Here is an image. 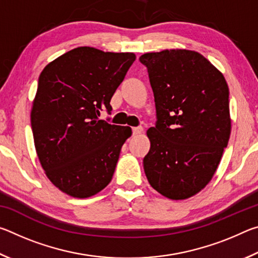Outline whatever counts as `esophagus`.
I'll return each instance as SVG.
<instances>
[{
	"label": "esophagus",
	"instance_id": "1",
	"mask_svg": "<svg viewBox=\"0 0 258 258\" xmlns=\"http://www.w3.org/2000/svg\"><path fill=\"white\" fill-rule=\"evenodd\" d=\"M133 134H141L143 132V127L142 126H138V127H133Z\"/></svg>",
	"mask_w": 258,
	"mask_h": 258
}]
</instances>
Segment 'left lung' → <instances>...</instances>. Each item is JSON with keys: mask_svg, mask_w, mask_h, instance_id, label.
Wrapping results in <instances>:
<instances>
[{"mask_svg": "<svg viewBox=\"0 0 258 258\" xmlns=\"http://www.w3.org/2000/svg\"><path fill=\"white\" fill-rule=\"evenodd\" d=\"M154 91L157 121L147 131L143 168L150 185L173 200L212 180L231 133L229 87L198 52L164 50L140 56Z\"/></svg>", "mask_w": 258, "mask_h": 258, "instance_id": "1", "label": "left lung"}]
</instances>
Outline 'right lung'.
I'll return each mask as SVG.
<instances>
[{"instance_id": "right-lung-1", "label": "right lung", "mask_w": 258, "mask_h": 258, "mask_svg": "<svg viewBox=\"0 0 258 258\" xmlns=\"http://www.w3.org/2000/svg\"><path fill=\"white\" fill-rule=\"evenodd\" d=\"M135 54L76 47L50 62L38 78L30 123L46 176L64 194L87 198L111 181L132 130L99 119ZM109 120V118L107 119Z\"/></svg>"}]
</instances>
